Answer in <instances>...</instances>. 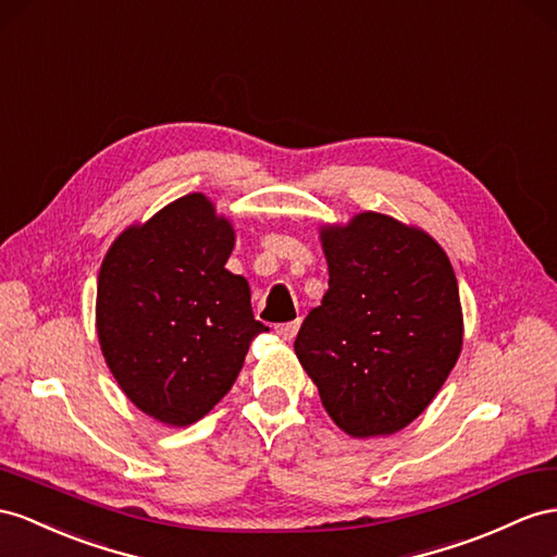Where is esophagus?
Segmentation results:
<instances>
[{
    "label": "esophagus",
    "mask_w": 557,
    "mask_h": 557,
    "mask_svg": "<svg viewBox=\"0 0 557 557\" xmlns=\"http://www.w3.org/2000/svg\"><path fill=\"white\" fill-rule=\"evenodd\" d=\"M298 326H301V322H287V324H277L275 326V334L280 336V338H284V341H294V336H296V332H298Z\"/></svg>",
    "instance_id": "esophagus-1"
}]
</instances>
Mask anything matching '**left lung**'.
I'll use <instances>...</instances> for the list:
<instances>
[{
	"label": "left lung",
	"instance_id": "8db88e82",
	"mask_svg": "<svg viewBox=\"0 0 557 557\" xmlns=\"http://www.w3.org/2000/svg\"><path fill=\"white\" fill-rule=\"evenodd\" d=\"M330 289L294 341L326 414L350 437L403 431L447 381L463 312L445 249L417 225L362 211L322 225Z\"/></svg>",
	"mask_w": 557,
	"mask_h": 557
}]
</instances>
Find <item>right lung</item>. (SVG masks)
Masks as SVG:
<instances>
[{
    "mask_svg": "<svg viewBox=\"0 0 557 557\" xmlns=\"http://www.w3.org/2000/svg\"><path fill=\"white\" fill-rule=\"evenodd\" d=\"M235 227L202 193L174 199L112 242L98 273L96 332L117 386L150 419L207 417L268 326L249 282L225 268Z\"/></svg>",
    "mask_w": 557,
    "mask_h": 557,
    "instance_id": "1",
    "label": "right lung"
}]
</instances>
